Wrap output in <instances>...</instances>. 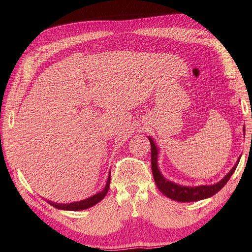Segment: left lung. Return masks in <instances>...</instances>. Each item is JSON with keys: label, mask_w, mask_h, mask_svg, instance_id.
Listing matches in <instances>:
<instances>
[{"label": "left lung", "mask_w": 252, "mask_h": 252, "mask_svg": "<svg viewBox=\"0 0 252 252\" xmlns=\"http://www.w3.org/2000/svg\"><path fill=\"white\" fill-rule=\"evenodd\" d=\"M244 133H245V127H244ZM149 140L151 144V168H152L154 181H156L158 189L162 191L166 197H168L172 200H176V201H179V202L198 201V200H202V199H206L214 196L216 192H218L225 184H227L231 176L234 173L241 158H238L236 164L233 166V168H232L227 175L224 176V178L221 179L218 183L213 184V185H200V186H195V188H189V186H182V185L173 183L163 177V175L159 172L158 167V150L156 144H154V141L152 140V138L149 137Z\"/></svg>", "instance_id": "8db88e82"}]
</instances>
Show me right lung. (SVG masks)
Segmentation results:
<instances>
[{
  "mask_svg": "<svg viewBox=\"0 0 252 252\" xmlns=\"http://www.w3.org/2000/svg\"><path fill=\"white\" fill-rule=\"evenodd\" d=\"M109 182H111V172H109V176L107 179V182L104 189L102 191L95 193V195L89 197L85 200H82V201H77V202H72V203H66V204H62V203H55L52 201H49L48 202L54 206V208L59 209V210H67V211H82V210H86L92 208L94 204H96L98 202H100L101 200L106 196V193L109 189Z\"/></svg>",
  "mask_w": 252,
  "mask_h": 252,
  "instance_id": "add662e5",
  "label": "right lung"
}]
</instances>
